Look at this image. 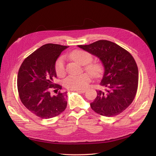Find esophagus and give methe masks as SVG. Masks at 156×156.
<instances>
[{
	"label": "esophagus",
	"mask_w": 156,
	"mask_h": 156,
	"mask_svg": "<svg viewBox=\"0 0 156 156\" xmlns=\"http://www.w3.org/2000/svg\"><path fill=\"white\" fill-rule=\"evenodd\" d=\"M77 92H79V93H84L86 92L85 90H76Z\"/></svg>",
	"instance_id": "34e87169"
}]
</instances>
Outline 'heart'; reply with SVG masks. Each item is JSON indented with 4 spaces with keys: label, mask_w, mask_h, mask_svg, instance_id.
<instances>
[{
    "label": "heart",
    "mask_w": 156,
    "mask_h": 156,
    "mask_svg": "<svg viewBox=\"0 0 156 156\" xmlns=\"http://www.w3.org/2000/svg\"><path fill=\"white\" fill-rule=\"evenodd\" d=\"M69 57L80 64L85 65L84 69L90 74L92 77H100L104 72L103 65L99 62H92L93 56L88 52L83 50L75 49L69 54ZM55 69L56 75L62 77L66 73L65 61L63 56H60L56 59L55 64ZM91 81L90 75L84 73L79 75H71L64 79V85L66 88L73 90H81L87 87Z\"/></svg>",
    "instance_id": "heart-1"
}]
</instances>
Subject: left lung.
<instances>
[{"instance_id":"left-lung-1","label":"left lung","mask_w":156,"mask_h":156,"mask_svg":"<svg viewBox=\"0 0 156 156\" xmlns=\"http://www.w3.org/2000/svg\"><path fill=\"white\" fill-rule=\"evenodd\" d=\"M102 62L105 71L97 96L90 103L92 109L104 116L119 115L129 106L138 88L139 71L135 59L128 51L108 40L78 45Z\"/></svg>"}]
</instances>
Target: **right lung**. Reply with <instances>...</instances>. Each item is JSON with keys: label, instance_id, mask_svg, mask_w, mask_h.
Wrapping results in <instances>:
<instances>
[{"label": "right lung", "instance_id": "obj_1", "mask_svg": "<svg viewBox=\"0 0 156 156\" xmlns=\"http://www.w3.org/2000/svg\"><path fill=\"white\" fill-rule=\"evenodd\" d=\"M68 46L47 44L27 57L19 69L17 90L23 104L35 115L48 119L62 113L66 108L67 92L60 90L62 86L54 83L56 77L55 64Z\"/></svg>", "mask_w": 156, "mask_h": 156}]
</instances>
